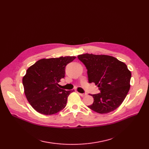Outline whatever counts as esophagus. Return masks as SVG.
<instances>
[{
    "label": "esophagus",
    "instance_id": "obj_1",
    "mask_svg": "<svg viewBox=\"0 0 149 149\" xmlns=\"http://www.w3.org/2000/svg\"><path fill=\"white\" fill-rule=\"evenodd\" d=\"M79 95L81 96V97H84V96H86V93H79Z\"/></svg>",
    "mask_w": 149,
    "mask_h": 149
}]
</instances>
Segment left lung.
<instances>
[{"label":"left lung","mask_w":149,"mask_h":149,"mask_svg":"<svg viewBox=\"0 0 149 149\" xmlns=\"http://www.w3.org/2000/svg\"><path fill=\"white\" fill-rule=\"evenodd\" d=\"M88 69V82L97 85L100 93L91 95L88 107L99 113H107L118 108L130 89L131 72L124 63L106 55L84 54L78 56Z\"/></svg>","instance_id":"8db88e82"}]
</instances>
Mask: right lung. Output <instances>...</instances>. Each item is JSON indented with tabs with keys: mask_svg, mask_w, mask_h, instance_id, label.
Instances as JSON below:
<instances>
[{
	"mask_svg": "<svg viewBox=\"0 0 149 149\" xmlns=\"http://www.w3.org/2000/svg\"><path fill=\"white\" fill-rule=\"evenodd\" d=\"M75 57L43 58L26 70L22 83L29 104L38 113L55 114L66 106L68 97L73 91L60 89L58 83L65 76V68Z\"/></svg>",
	"mask_w": 149,
	"mask_h": 149,
	"instance_id": "1",
	"label": "right lung"
}]
</instances>
